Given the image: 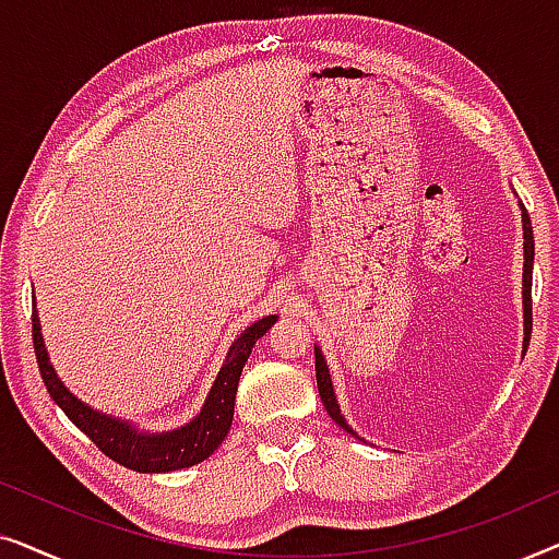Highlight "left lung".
<instances>
[{"label": "left lung", "instance_id": "left-lung-1", "mask_svg": "<svg viewBox=\"0 0 559 559\" xmlns=\"http://www.w3.org/2000/svg\"><path fill=\"white\" fill-rule=\"evenodd\" d=\"M522 205V226H524V277H522V300H524V350L530 346V333H532V266H534V234H532V221L530 213H526L524 203ZM316 379H318V392L320 400L325 404V412L333 417L335 425H341L348 435H356L350 430L346 417L341 415L338 402H335L331 371H328V364L320 348H316Z\"/></svg>", "mask_w": 559, "mask_h": 559}]
</instances>
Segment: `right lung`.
Segmentation results:
<instances>
[{"mask_svg":"<svg viewBox=\"0 0 559 559\" xmlns=\"http://www.w3.org/2000/svg\"><path fill=\"white\" fill-rule=\"evenodd\" d=\"M274 323H277V316H266L262 320H257L254 325H249L247 331L231 343L226 361L221 366L218 377L213 381L201 412H198L195 419H190L188 425H182L178 430L170 432H142L136 430L132 423H127V419L109 417L104 415V412L91 409L88 404H83L79 400V396L68 392L63 381L58 379L56 369H52L48 350H45L40 318H37L35 308L33 343L37 366H40V377L45 381L48 394L52 396V402L66 412V417L71 419L81 432L88 435L91 442H94L104 455H109L111 461H117L119 465H124V468L136 473H167L190 468V465L205 461V457L213 455V450L224 442L234 423V402L243 364H247L254 343L262 338Z\"/></svg>","mask_w":559,"mask_h":559,"instance_id":"obj_1","label":"right lung"}]
</instances>
